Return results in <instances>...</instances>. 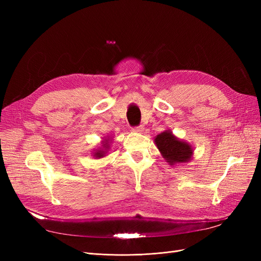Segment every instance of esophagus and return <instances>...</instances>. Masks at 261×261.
Masks as SVG:
<instances>
[{
  "label": "esophagus",
  "instance_id": "esophagus-1",
  "mask_svg": "<svg viewBox=\"0 0 261 261\" xmlns=\"http://www.w3.org/2000/svg\"><path fill=\"white\" fill-rule=\"evenodd\" d=\"M132 132L136 133V134H140V133L144 132V127H143V126H137V127H133Z\"/></svg>",
  "mask_w": 261,
  "mask_h": 261
}]
</instances>
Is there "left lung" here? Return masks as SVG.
<instances>
[{
    "mask_svg": "<svg viewBox=\"0 0 261 261\" xmlns=\"http://www.w3.org/2000/svg\"><path fill=\"white\" fill-rule=\"evenodd\" d=\"M154 144L170 165L187 163L193 159L194 148L185 140L177 138L171 130H164L154 137Z\"/></svg>",
    "mask_w": 261,
    "mask_h": 261,
    "instance_id": "8db88e82",
    "label": "left lung"
}]
</instances>
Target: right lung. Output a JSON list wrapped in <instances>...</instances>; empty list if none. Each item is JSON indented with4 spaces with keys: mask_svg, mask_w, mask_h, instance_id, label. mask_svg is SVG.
Segmentation results:
<instances>
[{
    "mask_svg": "<svg viewBox=\"0 0 261 261\" xmlns=\"http://www.w3.org/2000/svg\"><path fill=\"white\" fill-rule=\"evenodd\" d=\"M103 140L101 141V146L98 147L97 149L92 150L91 155L94 158V159H101V158H105L109 151L111 149L112 145V137L111 136H107L102 138Z\"/></svg>",
    "mask_w": 261,
    "mask_h": 261,
    "instance_id": "1",
    "label": "right lung"
}]
</instances>
